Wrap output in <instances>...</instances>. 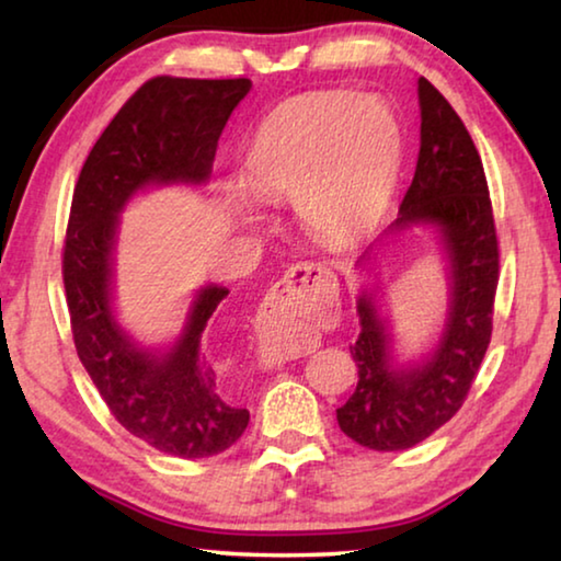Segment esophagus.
<instances>
[{"instance_id":"34e87169","label":"esophagus","mask_w":561,"mask_h":561,"mask_svg":"<svg viewBox=\"0 0 561 561\" xmlns=\"http://www.w3.org/2000/svg\"><path fill=\"white\" fill-rule=\"evenodd\" d=\"M319 287L331 289L327 294H336V277L321 262L294 264V267H289L287 274L274 284L267 301H264V309L267 311H264L260 321V334L270 346L284 351V354H294V351H299L304 346L301 324H294L291 317L279 314V299H284V294L289 291H311Z\"/></svg>"}]
</instances>
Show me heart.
Segmentation results:
<instances>
[{
    "label": "heart",
    "mask_w": 561,
    "mask_h": 561,
    "mask_svg": "<svg viewBox=\"0 0 561 561\" xmlns=\"http://www.w3.org/2000/svg\"><path fill=\"white\" fill-rule=\"evenodd\" d=\"M401 126L383 101L324 91L284 103L262 123L242 180L264 203L294 201L321 240H348L371 225L401 165Z\"/></svg>",
    "instance_id": "1"
}]
</instances>
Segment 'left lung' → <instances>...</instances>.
<instances>
[{
    "label": "left lung",
    "instance_id": "obj_1",
    "mask_svg": "<svg viewBox=\"0 0 561 561\" xmlns=\"http://www.w3.org/2000/svg\"><path fill=\"white\" fill-rule=\"evenodd\" d=\"M417 103L421 153L391 230L438 227L450 301L433 354L421 364L398 366L376 294H358L360 331L356 344L348 346L358 383L336 408V421L351 440L381 453L413 448L460 411L490 346L500 279L495 217L478 148L458 113L423 76L417 79Z\"/></svg>",
    "mask_w": 561,
    "mask_h": 561
}]
</instances>
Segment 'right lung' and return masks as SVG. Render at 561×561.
Masks as SVG:
<instances>
[{"label": "right lung", "instance_id": "obj_1", "mask_svg": "<svg viewBox=\"0 0 561 561\" xmlns=\"http://www.w3.org/2000/svg\"><path fill=\"white\" fill-rule=\"evenodd\" d=\"M250 89V79L146 81L101 133L73 187L61 272L76 354L123 428L175 458L222 453L250 423V411L225 398L207 344L230 291H197L163 354L133 344L111 307L118 215L148 185L205 183L225 123Z\"/></svg>", "mask_w": 561, "mask_h": 561}]
</instances>
